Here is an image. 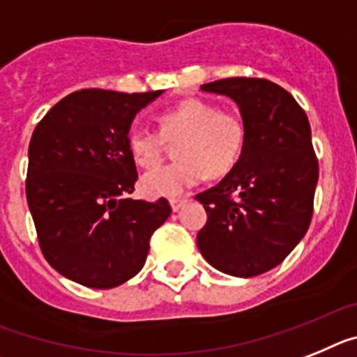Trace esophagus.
<instances>
[{
	"mask_svg": "<svg viewBox=\"0 0 357 357\" xmlns=\"http://www.w3.org/2000/svg\"><path fill=\"white\" fill-rule=\"evenodd\" d=\"M185 203H187V197H172V199H170V206H172L174 212H178Z\"/></svg>",
	"mask_w": 357,
	"mask_h": 357,
	"instance_id": "esophagus-1",
	"label": "esophagus"
}]
</instances>
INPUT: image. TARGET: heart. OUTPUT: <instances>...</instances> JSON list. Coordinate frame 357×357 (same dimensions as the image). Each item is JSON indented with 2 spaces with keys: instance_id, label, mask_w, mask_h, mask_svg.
<instances>
[{
  "instance_id": "1",
  "label": "heart",
  "mask_w": 357,
  "mask_h": 357,
  "mask_svg": "<svg viewBox=\"0 0 357 357\" xmlns=\"http://www.w3.org/2000/svg\"><path fill=\"white\" fill-rule=\"evenodd\" d=\"M160 131L132 129L127 147L132 160L153 169L162 159L167 141L180 140V160L142 176V192L149 197H176L204 178H222L243 153L246 129L234 111H221L203 98H185L158 116Z\"/></svg>"
}]
</instances>
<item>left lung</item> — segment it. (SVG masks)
<instances>
[{
  "instance_id": "1",
  "label": "left lung",
  "mask_w": 357,
  "mask_h": 357,
  "mask_svg": "<svg viewBox=\"0 0 357 357\" xmlns=\"http://www.w3.org/2000/svg\"><path fill=\"white\" fill-rule=\"evenodd\" d=\"M201 89L238 105L246 140L225 179L196 196L208 215L197 248L226 275L257 277L280 264L311 225L318 183L311 126L293 95L271 80L231 77Z\"/></svg>"
}]
</instances>
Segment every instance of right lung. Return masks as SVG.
<instances>
[{
  "label": "right lung",
  "instance_id": "add662e5",
  "mask_svg": "<svg viewBox=\"0 0 357 357\" xmlns=\"http://www.w3.org/2000/svg\"><path fill=\"white\" fill-rule=\"evenodd\" d=\"M160 91L80 89L37 123L29 147L26 201L48 264L93 289H111L145 264L169 201L131 199L138 179L127 135Z\"/></svg>",
  "mask_w": 357,
  "mask_h": 357
}]
</instances>
